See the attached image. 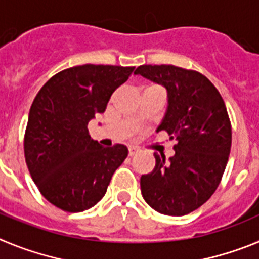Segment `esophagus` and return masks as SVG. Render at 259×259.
<instances>
[{"label": "esophagus", "mask_w": 259, "mask_h": 259, "mask_svg": "<svg viewBox=\"0 0 259 259\" xmlns=\"http://www.w3.org/2000/svg\"><path fill=\"white\" fill-rule=\"evenodd\" d=\"M137 153H139V149L135 148V146H130V148H128V154H130V157H134Z\"/></svg>", "instance_id": "esophagus-1"}]
</instances>
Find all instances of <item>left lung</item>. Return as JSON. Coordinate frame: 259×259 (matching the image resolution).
Masks as SVG:
<instances>
[{"label": "left lung", "mask_w": 259, "mask_h": 259, "mask_svg": "<svg viewBox=\"0 0 259 259\" xmlns=\"http://www.w3.org/2000/svg\"><path fill=\"white\" fill-rule=\"evenodd\" d=\"M135 74L167 89L168 106L157 132L178 141L168 161L154 153V170L140 179L143 197L161 214H189L211 197L227 166L232 130L223 98L197 71L143 65Z\"/></svg>", "instance_id": "8db88e82"}]
</instances>
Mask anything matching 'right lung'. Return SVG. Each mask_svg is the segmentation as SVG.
<instances>
[{"label":"right lung","instance_id":"add662e5","mask_svg":"<svg viewBox=\"0 0 259 259\" xmlns=\"http://www.w3.org/2000/svg\"><path fill=\"white\" fill-rule=\"evenodd\" d=\"M135 67L83 65L66 68L38 91L29 110L24 157L41 194L54 206L80 212L106 193L127 146L104 148L91 139L88 123Z\"/></svg>","mask_w":259,"mask_h":259}]
</instances>
